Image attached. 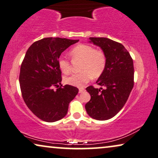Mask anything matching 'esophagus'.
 <instances>
[{
    "label": "esophagus",
    "mask_w": 158,
    "mask_h": 158,
    "mask_svg": "<svg viewBox=\"0 0 158 158\" xmlns=\"http://www.w3.org/2000/svg\"><path fill=\"white\" fill-rule=\"evenodd\" d=\"M84 91H85V88H84V87H80L79 89V93H81V92H83Z\"/></svg>",
    "instance_id": "1"
}]
</instances>
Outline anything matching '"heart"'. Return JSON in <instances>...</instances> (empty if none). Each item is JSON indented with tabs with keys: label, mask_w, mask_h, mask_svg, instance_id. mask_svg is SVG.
Masks as SVG:
<instances>
[{
	"label": "heart",
	"mask_w": 158,
	"mask_h": 158,
	"mask_svg": "<svg viewBox=\"0 0 158 158\" xmlns=\"http://www.w3.org/2000/svg\"><path fill=\"white\" fill-rule=\"evenodd\" d=\"M73 60H81L80 73L64 78V82L75 87H83L91 78H98L103 73L106 67L107 58L101 50H96L87 44H79L69 52ZM60 71L65 74L70 73V62L65 58H60L58 61Z\"/></svg>",
	"instance_id": "1"
}]
</instances>
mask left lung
Returning <instances> with one entry per match:
<instances>
[{
	"label": "left lung",
	"mask_w": 158,
	"mask_h": 158,
	"mask_svg": "<svg viewBox=\"0 0 158 158\" xmlns=\"http://www.w3.org/2000/svg\"><path fill=\"white\" fill-rule=\"evenodd\" d=\"M89 43L100 47L107 58L106 67L96 83L100 89L86 88L91 99L85 105L87 114L100 121L115 116L129 98L134 87L133 60L122 44L106 37H89Z\"/></svg>",
	"instance_id": "8db88e82"
}]
</instances>
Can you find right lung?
Instances as JSON below:
<instances>
[{
	"instance_id": "1",
	"label": "right lung",
	"mask_w": 158,
	"mask_h": 158,
	"mask_svg": "<svg viewBox=\"0 0 158 158\" xmlns=\"http://www.w3.org/2000/svg\"><path fill=\"white\" fill-rule=\"evenodd\" d=\"M78 41L60 37L40 40L29 48L21 65L22 98L29 110L44 121L55 122L63 118L68 112L69 103L79 92L73 86H59L62 78L58 64L60 54Z\"/></svg>"
}]
</instances>
